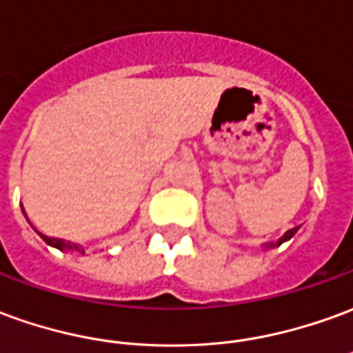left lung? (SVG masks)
Listing matches in <instances>:
<instances>
[{
	"label": "left lung",
	"mask_w": 353,
	"mask_h": 353,
	"mask_svg": "<svg viewBox=\"0 0 353 353\" xmlns=\"http://www.w3.org/2000/svg\"><path fill=\"white\" fill-rule=\"evenodd\" d=\"M296 231H298V228L288 229L287 233H285V235L281 236V239H279V241H277V243H270V245H263V246H265V248H271V246H281V245H283V243H285V241H288V239H292V235H294Z\"/></svg>",
	"instance_id": "obj_1"
}]
</instances>
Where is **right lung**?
Instances as JSON below:
<instances>
[{"label": "right lung", "instance_id": "obj_1", "mask_svg": "<svg viewBox=\"0 0 353 353\" xmlns=\"http://www.w3.org/2000/svg\"><path fill=\"white\" fill-rule=\"evenodd\" d=\"M39 236H41L49 246H55V248H59V250H76V252L83 254L82 246L76 245V243H66V241H63V239H53V236L41 235V233H39Z\"/></svg>", "mask_w": 353, "mask_h": 353}]
</instances>
